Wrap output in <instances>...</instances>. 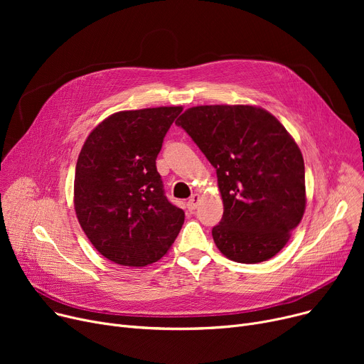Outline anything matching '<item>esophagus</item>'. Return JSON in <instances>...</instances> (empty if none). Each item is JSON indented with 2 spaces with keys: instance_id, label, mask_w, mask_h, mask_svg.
Returning <instances> with one entry per match:
<instances>
[{
  "instance_id": "obj_1",
  "label": "esophagus",
  "mask_w": 364,
  "mask_h": 364,
  "mask_svg": "<svg viewBox=\"0 0 364 364\" xmlns=\"http://www.w3.org/2000/svg\"><path fill=\"white\" fill-rule=\"evenodd\" d=\"M199 200H200V195H199V193H195L192 198L188 199V202H187V206H188L190 211H195V209L198 208V203H199Z\"/></svg>"
}]
</instances>
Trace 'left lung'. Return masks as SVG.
Here are the masks:
<instances>
[{"label":"left lung","mask_w":364,"mask_h":364,"mask_svg":"<svg viewBox=\"0 0 364 364\" xmlns=\"http://www.w3.org/2000/svg\"><path fill=\"white\" fill-rule=\"evenodd\" d=\"M217 169L224 213L213 237L228 259L273 258L305 211L302 153L262 107L214 105L187 109L176 122Z\"/></svg>","instance_id":"8db88e82"}]
</instances>
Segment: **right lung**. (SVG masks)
<instances>
[{"label":"right lung","mask_w":364,"mask_h":364,"mask_svg":"<svg viewBox=\"0 0 364 364\" xmlns=\"http://www.w3.org/2000/svg\"><path fill=\"white\" fill-rule=\"evenodd\" d=\"M181 106L110 114L87 137L75 169L73 203L84 233L105 258L156 262L178 236L184 211L165 193L156 158Z\"/></svg>","instance_id":"add662e5"}]
</instances>
